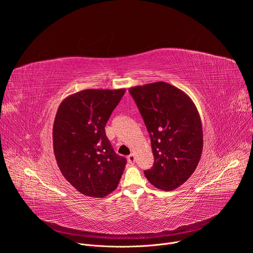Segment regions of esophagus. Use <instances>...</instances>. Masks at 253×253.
<instances>
[{"mask_svg":"<svg viewBox=\"0 0 253 253\" xmlns=\"http://www.w3.org/2000/svg\"><path fill=\"white\" fill-rule=\"evenodd\" d=\"M128 162L129 163H131V164H134V162H135V155L133 154V153H131L129 156H128Z\"/></svg>","mask_w":253,"mask_h":253,"instance_id":"esophagus-1","label":"esophagus"}]
</instances>
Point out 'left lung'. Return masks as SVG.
Segmentation results:
<instances>
[{"label":"left lung","instance_id":"obj_1","mask_svg":"<svg viewBox=\"0 0 253 253\" xmlns=\"http://www.w3.org/2000/svg\"><path fill=\"white\" fill-rule=\"evenodd\" d=\"M151 139L154 164L144 171L156 188L169 191L187 181L203 149L197 108L182 90L166 82L129 89Z\"/></svg>","mask_w":253,"mask_h":253}]
</instances>
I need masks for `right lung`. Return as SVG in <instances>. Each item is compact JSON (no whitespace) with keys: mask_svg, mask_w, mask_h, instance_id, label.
<instances>
[{"mask_svg":"<svg viewBox=\"0 0 253 253\" xmlns=\"http://www.w3.org/2000/svg\"><path fill=\"white\" fill-rule=\"evenodd\" d=\"M126 89H87L66 97L53 125L57 164L80 193L105 197L114 191L126 166L108 140L105 126Z\"/></svg>","mask_w":253,"mask_h":253,"instance_id":"add662e5","label":"right lung"}]
</instances>
